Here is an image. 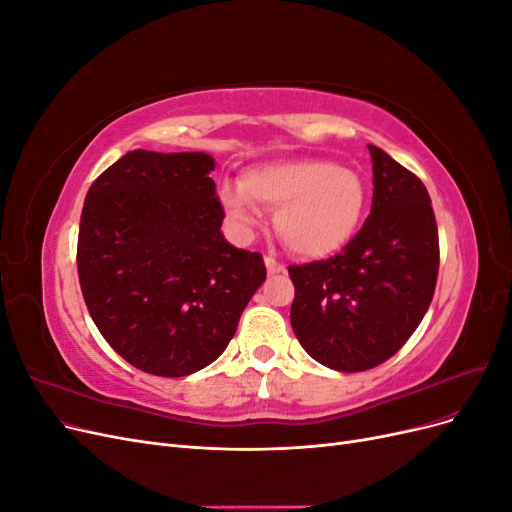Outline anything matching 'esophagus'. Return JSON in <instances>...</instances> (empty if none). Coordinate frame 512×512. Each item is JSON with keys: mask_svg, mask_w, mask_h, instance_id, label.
I'll return each mask as SVG.
<instances>
[{"mask_svg": "<svg viewBox=\"0 0 512 512\" xmlns=\"http://www.w3.org/2000/svg\"><path fill=\"white\" fill-rule=\"evenodd\" d=\"M265 265H267L269 275H280V273H284V271H286V267L282 265V262H280V260H275L273 256H265Z\"/></svg>", "mask_w": 512, "mask_h": 512, "instance_id": "34e87169", "label": "esophagus"}]
</instances>
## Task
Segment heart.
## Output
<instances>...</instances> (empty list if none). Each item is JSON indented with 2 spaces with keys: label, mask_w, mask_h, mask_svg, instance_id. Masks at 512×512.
Returning a JSON list of instances; mask_svg holds the SVG:
<instances>
[{
  "label": "heart",
  "mask_w": 512,
  "mask_h": 512,
  "mask_svg": "<svg viewBox=\"0 0 512 512\" xmlns=\"http://www.w3.org/2000/svg\"><path fill=\"white\" fill-rule=\"evenodd\" d=\"M220 198L228 218L245 232L260 226L262 207L277 211L275 226L282 241L305 258H327L344 250L365 211L361 177L318 158L254 166L243 183H224Z\"/></svg>",
  "instance_id": "heart-1"
}]
</instances>
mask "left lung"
Segmentation results:
<instances>
[{
	"label": "left lung",
	"instance_id": "1",
	"mask_svg": "<svg viewBox=\"0 0 512 512\" xmlns=\"http://www.w3.org/2000/svg\"><path fill=\"white\" fill-rule=\"evenodd\" d=\"M374 198L363 228L329 260L290 265V324L307 354L337 371L384 363L421 324L440 243L423 181L369 145Z\"/></svg>",
	"mask_w": 512,
	"mask_h": 512
}]
</instances>
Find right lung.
<instances>
[{
  "instance_id": "right-lung-1",
  "label": "right lung",
  "mask_w": 512,
  "mask_h": 512,
  "mask_svg": "<svg viewBox=\"0 0 512 512\" xmlns=\"http://www.w3.org/2000/svg\"><path fill=\"white\" fill-rule=\"evenodd\" d=\"M207 153L136 149L91 183L76 267L91 320L136 369L181 378L226 350L267 280L258 252L220 232Z\"/></svg>"
}]
</instances>
